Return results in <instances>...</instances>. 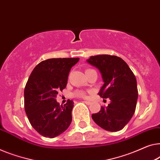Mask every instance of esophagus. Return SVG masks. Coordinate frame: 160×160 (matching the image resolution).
Segmentation results:
<instances>
[{"mask_svg": "<svg viewBox=\"0 0 160 160\" xmlns=\"http://www.w3.org/2000/svg\"><path fill=\"white\" fill-rule=\"evenodd\" d=\"M84 102L87 105H91V104H92L91 102H89V101H84Z\"/></svg>", "mask_w": 160, "mask_h": 160, "instance_id": "1", "label": "esophagus"}]
</instances>
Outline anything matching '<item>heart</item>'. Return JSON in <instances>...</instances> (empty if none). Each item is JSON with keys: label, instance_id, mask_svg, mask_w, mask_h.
<instances>
[{"label": "heart", "instance_id": "1", "mask_svg": "<svg viewBox=\"0 0 160 160\" xmlns=\"http://www.w3.org/2000/svg\"><path fill=\"white\" fill-rule=\"evenodd\" d=\"M73 95L78 97H87V94H86L84 92L82 91H76L75 93L73 94Z\"/></svg>", "mask_w": 160, "mask_h": 160}]
</instances>
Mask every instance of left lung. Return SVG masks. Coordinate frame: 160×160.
I'll return each instance as SVG.
<instances>
[{"label": "left lung", "mask_w": 160, "mask_h": 160, "mask_svg": "<svg viewBox=\"0 0 160 160\" xmlns=\"http://www.w3.org/2000/svg\"><path fill=\"white\" fill-rule=\"evenodd\" d=\"M99 69L104 84L98 94L110 99L108 107L92 115L99 127L108 131L122 130L135 112L138 99L136 78L126 62L115 55H98L87 61Z\"/></svg>", "instance_id": "left-lung-1"}]
</instances>
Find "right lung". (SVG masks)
Returning <instances> with one entry per match:
<instances>
[{"mask_svg":"<svg viewBox=\"0 0 160 160\" xmlns=\"http://www.w3.org/2000/svg\"><path fill=\"white\" fill-rule=\"evenodd\" d=\"M78 61V58L45 60L37 65L28 78L25 112L32 126L45 137L58 136L70 126L73 102L60 105L55 97L66 88L71 68Z\"/></svg>","mask_w":160,"mask_h":160,"instance_id":"right-lung-1","label":"right lung"}]
</instances>
